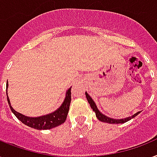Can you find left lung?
I'll return each instance as SVG.
<instances>
[{"label":"left lung","mask_w":157,"mask_h":157,"mask_svg":"<svg viewBox=\"0 0 157 157\" xmlns=\"http://www.w3.org/2000/svg\"><path fill=\"white\" fill-rule=\"evenodd\" d=\"M85 94H86V97H87V101L89 102L90 106H91V108L92 109V110L96 113V116H97V118H98L99 120H101V121H102V122L109 123V124H123V123H125V122H127V121H128V120H130L131 119H133V117L137 116V115L140 113V111H138V112H137L133 115L130 116V117L125 118V119H121V120H115V119H111V118L107 117V116H105V115H104L103 114H101V113L98 110V107H97V105H96L95 102H94L93 100L92 99V98L87 94V92H86Z\"/></svg>","instance_id":"8db88e82"}]
</instances>
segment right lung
<instances>
[{
    "label": "right lung",
    "instance_id": "add662e5",
    "mask_svg": "<svg viewBox=\"0 0 157 157\" xmlns=\"http://www.w3.org/2000/svg\"><path fill=\"white\" fill-rule=\"evenodd\" d=\"M7 83H8V82H7ZM6 86H8V84H6ZM7 101H8V103H9V105L12 112L14 113V115L22 123H24V124L28 125L31 128L40 129V130H42V129H51V128H55V127H57V126L62 124L63 123H65V120H66L68 112H69V110H70V102H71V87L66 92V97H65V101H64L63 104L60 105V107L58 110H56L52 114L40 116V117L33 118L24 116V115L17 112L13 109V107L10 105V102L8 96H7Z\"/></svg>",
    "mask_w": 157,
    "mask_h": 157
}]
</instances>
